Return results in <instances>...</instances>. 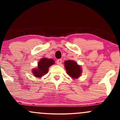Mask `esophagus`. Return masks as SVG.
<instances>
[{
    "label": "esophagus",
    "instance_id": "obj_1",
    "mask_svg": "<svg viewBox=\"0 0 120 120\" xmlns=\"http://www.w3.org/2000/svg\"><path fill=\"white\" fill-rule=\"evenodd\" d=\"M56 63L58 65H60L61 64V63H62V60H61V59H58V60H57Z\"/></svg>",
    "mask_w": 120,
    "mask_h": 120
}]
</instances>
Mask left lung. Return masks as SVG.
I'll list each match as a JSON object with an SVG mask.
<instances>
[{
    "label": "left lung",
    "mask_w": 120,
    "mask_h": 120,
    "mask_svg": "<svg viewBox=\"0 0 120 120\" xmlns=\"http://www.w3.org/2000/svg\"><path fill=\"white\" fill-rule=\"evenodd\" d=\"M65 68L68 74L73 78H77L81 75L82 71L81 67L72 60H67L64 62Z\"/></svg>",
    "instance_id": "obj_1"
}]
</instances>
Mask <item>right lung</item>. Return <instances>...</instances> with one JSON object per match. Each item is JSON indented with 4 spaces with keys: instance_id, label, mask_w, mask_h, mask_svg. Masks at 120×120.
Masks as SVG:
<instances>
[{
    "instance_id": "1",
    "label": "right lung",
    "mask_w": 120,
    "mask_h": 120,
    "mask_svg": "<svg viewBox=\"0 0 120 120\" xmlns=\"http://www.w3.org/2000/svg\"><path fill=\"white\" fill-rule=\"evenodd\" d=\"M54 63L53 59L43 58L38 64V68L32 70L35 77L39 78L45 75L49 70V67Z\"/></svg>"
}]
</instances>
